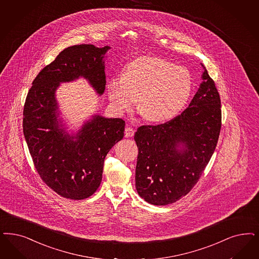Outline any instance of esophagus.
<instances>
[{"label":"esophagus","mask_w":259,"mask_h":259,"mask_svg":"<svg viewBox=\"0 0 259 259\" xmlns=\"http://www.w3.org/2000/svg\"><path fill=\"white\" fill-rule=\"evenodd\" d=\"M135 134V130L133 127H131V126H127L126 128H125V136L126 137H133Z\"/></svg>","instance_id":"esophagus-1"}]
</instances>
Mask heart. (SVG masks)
Segmentation results:
<instances>
[{
    "instance_id": "obj_1",
    "label": "heart",
    "mask_w": 259,
    "mask_h": 259,
    "mask_svg": "<svg viewBox=\"0 0 259 259\" xmlns=\"http://www.w3.org/2000/svg\"><path fill=\"white\" fill-rule=\"evenodd\" d=\"M193 89L187 68L157 57H139L127 64L121 77L107 84L108 96L118 112L128 111L138 98L143 118L162 123L174 118L188 103Z\"/></svg>"
}]
</instances>
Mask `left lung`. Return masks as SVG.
Wrapping results in <instances>:
<instances>
[{"mask_svg":"<svg viewBox=\"0 0 259 259\" xmlns=\"http://www.w3.org/2000/svg\"><path fill=\"white\" fill-rule=\"evenodd\" d=\"M203 82L188 107L163 124L143 125L135 133L139 148L136 188L155 205H169L196 185L213 154L221 129V100L204 65Z\"/></svg>","mask_w":259,"mask_h":259,"instance_id":"1","label":"left lung"}]
</instances>
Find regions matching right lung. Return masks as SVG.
Returning <instances> with one entry per match:
<instances>
[{
    "label": "right lung",
    "mask_w": 259,
    "mask_h": 259,
    "mask_svg": "<svg viewBox=\"0 0 259 259\" xmlns=\"http://www.w3.org/2000/svg\"><path fill=\"white\" fill-rule=\"evenodd\" d=\"M110 49L91 44L66 48L37 74L25 102L23 131L36 170L48 187L71 200L97 191L104 159L122 140L125 121L94 115L75 134H70L60 117L55 93L61 83L83 77L98 96L103 95L104 59Z\"/></svg>",
    "instance_id": "1"
}]
</instances>
